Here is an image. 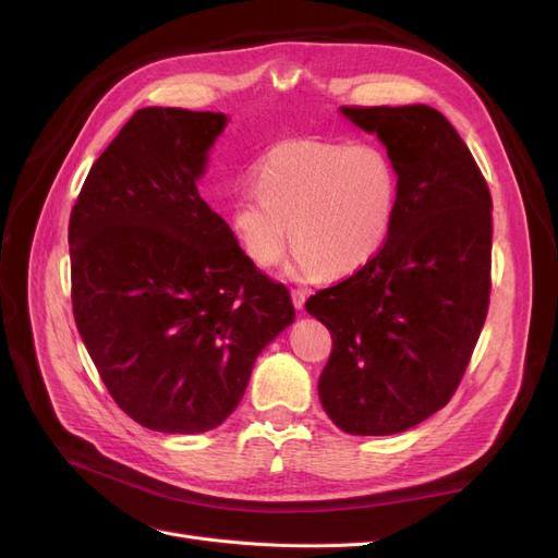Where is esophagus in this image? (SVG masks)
<instances>
[{
  "mask_svg": "<svg viewBox=\"0 0 558 558\" xmlns=\"http://www.w3.org/2000/svg\"><path fill=\"white\" fill-rule=\"evenodd\" d=\"M291 298H293V305H295V310H298V312H302V310H305V300H307L305 291H300V289H293V291H291Z\"/></svg>",
  "mask_w": 558,
  "mask_h": 558,
  "instance_id": "esophagus-1",
  "label": "esophagus"
}]
</instances>
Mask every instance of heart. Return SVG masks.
I'll return each instance as SVG.
<instances>
[{
  "instance_id": "heart-1",
  "label": "heart",
  "mask_w": 558,
  "mask_h": 558,
  "mask_svg": "<svg viewBox=\"0 0 558 558\" xmlns=\"http://www.w3.org/2000/svg\"><path fill=\"white\" fill-rule=\"evenodd\" d=\"M253 190L234 197L228 223L246 256L286 275L344 277L373 260L396 221L398 174L386 150L326 140L279 142L253 165Z\"/></svg>"
}]
</instances>
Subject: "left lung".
Segmentation results:
<instances>
[{
    "label": "left lung",
    "mask_w": 558,
    "mask_h": 558,
    "mask_svg": "<svg viewBox=\"0 0 558 558\" xmlns=\"http://www.w3.org/2000/svg\"><path fill=\"white\" fill-rule=\"evenodd\" d=\"M340 113L384 144L398 207L377 256L307 300L332 335L318 398L349 435H393L445 408L477 344L492 291V195L437 109Z\"/></svg>",
    "instance_id": "left-lung-1"
}]
</instances>
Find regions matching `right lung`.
Returning a JSON list of instances; mask_svg holds the SVG:
<instances>
[{
    "mask_svg": "<svg viewBox=\"0 0 558 558\" xmlns=\"http://www.w3.org/2000/svg\"><path fill=\"white\" fill-rule=\"evenodd\" d=\"M226 113L146 107L90 167L70 218L72 305L99 377L148 430L207 433L295 320L197 193Z\"/></svg>",
    "mask_w": 558,
    "mask_h": 558,
    "instance_id": "add662e5",
    "label": "right lung"
}]
</instances>
